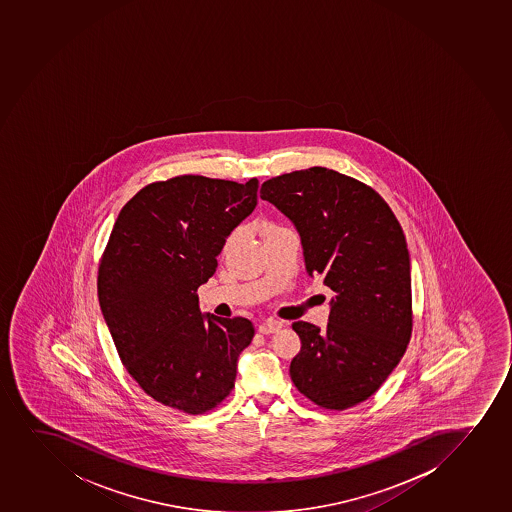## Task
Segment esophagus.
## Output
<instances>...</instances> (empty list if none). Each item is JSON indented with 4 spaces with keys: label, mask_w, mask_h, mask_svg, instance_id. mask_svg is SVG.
<instances>
[{
    "label": "esophagus",
    "mask_w": 512,
    "mask_h": 512,
    "mask_svg": "<svg viewBox=\"0 0 512 512\" xmlns=\"http://www.w3.org/2000/svg\"><path fill=\"white\" fill-rule=\"evenodd\" d=\"M282 323L281 321H275V319H267L265 323L259 326V331L262 335H270V333H277V331L281 330Z\"/></svg>",
    "instance_id": "obj_1"
}]
</instances>
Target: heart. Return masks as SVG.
<instances>
[{"instance_id": "1", "label": "heart", "mask_w": 512, "mask_h": 512, "mask_svg": "<svg viewBox=\"0 0 512 512\" xmlns=\"http://www.w3.org/2000/svg\"><path fill=\"white\" fill-rule=\"evenodd\" d=\"M275 228H277V226L272 225V223H262V225H260V231H264L265 235H267L269 231L275 230ZM233 238L235 237H230L226 240V247H230L231 243H233Z\"/></svg>"}]
</instances>
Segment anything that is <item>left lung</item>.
<instances>
[{"label": "left lung", "instance_id": "1", "mask_svg": "<svg viewBox=\"0 0 512 512\" xmlns=\"http://www.w3.org/2000/svg\"><path fill=\"white\" fill-rule=\"evenodd\" d=\"M260 198L296 226L306 272L336 292L326 330L297 321L291 379L314 404L367 401L396 369L413 330L406 237L374 189L326 167L272 177Z\"/></svg>", "mask_w": 512, "mask_h": 512}]
</instances>
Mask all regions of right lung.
Instances as JSON below:
<instances>
[{"label":"right lung","instance_id":"add662e5","mask_svg":"<svg viewBox=\"0 0 512 512\" xmlns=\"http://www.w3.org/2000/svg\"><path fill=\"white\" fill-rule=\"evenodd\" d=\"M257 189L255 177H172L140 189L116 218L99 264V306L128 374L164 406L203 414L235 387L252 321L201 313L196 292L257 206Z\"/></svg>","mask_w":512,"mask_h":512}]
</instances>
